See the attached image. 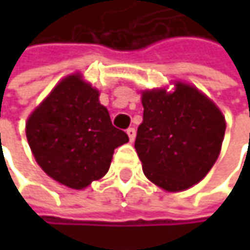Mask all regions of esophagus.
Returning a JSON list of instances; mask_svg holds the SVG:
<instances>
[{
	"mask_svg": "<svg viewBox=\"0 0 250 250\" xmlns=\"http://www.w3.org/2000/svg\"><path fill=\"white\" fill-rule=\"evenodd\" d=\"M127 136H128V140L130 142H134V139H136V130L133 127L127 128Z\"/></svg>",
	"mask_w": 250,
	"mask_h": 250,
	"instance_id": "1",
	"label": "esophagus"
}]
</instances>
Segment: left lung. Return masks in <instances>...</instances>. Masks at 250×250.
Masks as SVG:
<instances>
[{
	"mask_svg": "<svg viewBox=\"0 0 250 250\" xmlns=\"http://www.w3.org/2000/svg\"><path fill=\"white\" fill-rule=\"evenodd\" d=\"M142 91L143 122L134 142L146 178L168 192L198 184L216 164L226 131L222 110L195 85L174 81Z\"/></svg>",
	"mask_w": 250,
	"mask_h": 250,
	"instance_id": "1",
	"label": "left lung"
}]
</instances>
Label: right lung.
Here are the masks:
<instances>
[{"instance_id":"right-lung-1","label":"right lung","mask_w":250,"mask_h":250,"mask_svg":"<svg viewBox=\"0 0 250 250\" xmlns=\"http://www.w3.org/2000/svg\"><path fill=\"white\" fill-rule=\"evenodd\" d=\"M39 167L56 182L83 189L108 172L114 149L128 142L116 128L100 91L81 72L62 78L25 122Z\"/></svg>"}]
</instances>
